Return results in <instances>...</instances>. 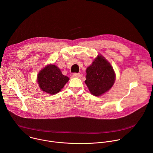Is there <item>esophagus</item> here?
I'll return each instance as SVG.
<instances>
[{"instance_id":"34e87169","label":"esophagus","mask_w":153,"mask_h":153,"mask_svg":"<svg viewBox=\"0 0 153 153\" xmlns=\"http://www.w3.org/2000/svg\"><path fill=\"white\" fill-rule=\"evenodd\" d=\"M73 77H76V78H79L80 77V74L79 73H74L73 74Z\"/></svg>"}]
</instances>
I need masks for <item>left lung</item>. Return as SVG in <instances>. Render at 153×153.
Returning a JSON list of instances; mask_svg holds the SVG:
<instances>
[{"label": "left lung", "instance_id": "8db88e82", "mask_svg": "<svg viewBox=\"0 0 153 153\" xmlns=\"http://www.w3.org/2000/svg\"><path fill=\"white\" fill-rule=\"evenodd\" d=\"M86 72L85 83L95 96H100L110 90L115 82L116 75L112 66L101 54L94 59Z\"/></svg>", "mask_w": 153, "mask_h": 153}]
</instances>
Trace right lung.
I'll return each instance as SVG.
<instances>
[{
  "mask_svg": "<svg viewBox=\"0 0 153 153\" xmlns=\"http://www.w3.org/2000/svg\"><path fill=\"white\" fill-rule=\"evenodd\" d=\"M37 79L40 88L51 95L60 91L69 80V78L63 75L57 66L52 64L47 65L40 70Z\"/></svg>",
  "mask_w": 153,
  "mask_h": 153,
  "instance_id": "obj_1",
  "label": "right lung"
}]
</instances>
